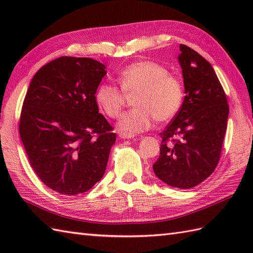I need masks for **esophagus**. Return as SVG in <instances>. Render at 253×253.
Returning a JSON list of instances; mask_svg holds the SVG:
<instances>
[{
	"label": "esophagus",
	"instance_id": "1",
	"mask_svg": "<svg viewBox=\"0 0 253 253\" xmlns=\"http://www.w3.org/2000/svg\"><path fill=\"white\" fill-rule=\"evenodd\" d=\"M118 136H120L121 139H131L135 137V135H132V133H126V132H120L118 133Z\"/></svg>",
	"mask_w": 253,
	"mask_h": 253
}]
</instances>
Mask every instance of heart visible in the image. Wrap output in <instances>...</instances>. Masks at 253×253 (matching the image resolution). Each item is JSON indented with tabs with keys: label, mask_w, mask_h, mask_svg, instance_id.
Wrapping results in <instances>:
<instances>
[{
	"label": "heart",
	"mask_w": 253,
	"mask_h": 253,
	"mask_svg": "<svg viewBox=\"0 0 253 253\" xmlns=\"http://www.w3.org/2000/svg\"><path fill=\"white\" fill-rule=\"evenodd\" d=\"M122 90L113 84H102L95 91L96 103L109 117H116L127 94L138 92L133 99L136 107L118 118V130L137 133L150 129L154 120L164 123L179 111L184 88L178 78L158 63L143 61L125 67L117 77Z\"/></svg>",
	"instance_id": "1"
}]
</instances>
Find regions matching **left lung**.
Segmentation results:
<instances>
[{"instance_id":"8db88e82","label":"left lung","mask_w":253,"mask_h":253,"mask_svg":"<svg viewBox=\"0 0 253 253\" xmlns=\"http://www.w3.org/2000/svg\"><path fill=\"white\" fill-rule=\"evenodd\" d=\"M179 51L186 95L173 121L161 132L160 157L153 171L169 186L189 189L216 168L229 107L211 64L185 44Z\"/></svg>"}]
</instances>
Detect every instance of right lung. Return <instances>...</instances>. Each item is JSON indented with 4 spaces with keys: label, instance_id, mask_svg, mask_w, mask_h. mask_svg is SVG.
Masks as SVG:
<instances>
[{
    "label": "right lung",
    "instance_id": "obj_1",
    "mask_svg": "<svg viewBox=\"0 0 253 253\" xmlns=\"http://www.w3.org/2000/svg\"><path fill=\"white\" fill-rule=\"evenodd\" d=\"M105 75L92 58L63 56L41 67L27 90L20 139L38 177L62 195L88 191L105 173L116 141L95 100Z\"/></svg>",
    "mask_w": 253,
    "mask_h": 253
}]
</instances>
